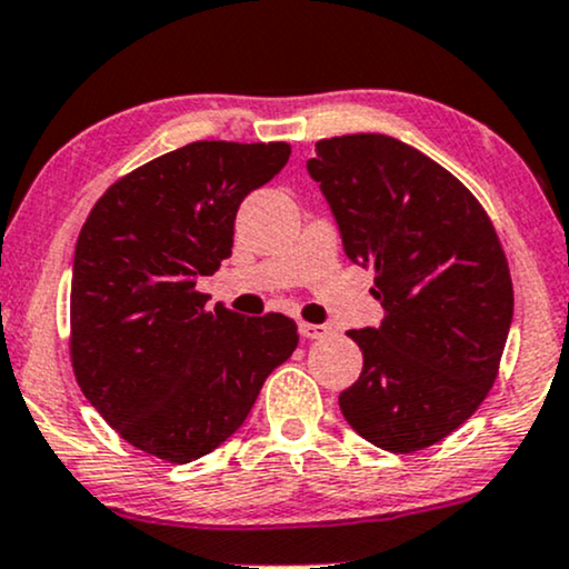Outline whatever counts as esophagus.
<instances>
[{
    "mask_svg": "<svg viewBox=\"0 0 569 569\" xmlns=\"http://www.w3.org/2000/svg\"><path fill=\"white\" fill-rule=\"evenodd\" d=\"M327 332H330V327H327V325L300 322V336H303L306 340H319V338H325Z\"/></svg>",
    "mask_w": 569,
    "mask_h": 569,
    "instance_id": "34e87169",
    "label": "esophagus"
}]
</instances>
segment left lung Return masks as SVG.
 <instances>
[{"instance_id": "left-lung-1", "label": "left lung", "mask_w": 569, "mask_h": 569, "mask_svg": "<svg viewBox=\"0 0 569 569\" xmlns=\"http://www.w3.org/2000/svg\"><path fill=\"white\" fill-rule=\"evenodd\" d=\"M353 263L376 269L383 322L351 330L362 376L338 397L359 437L416 452L473 416L513 317L503 247L456 176L380 132L327 138L306 162Z\"/></svg>"}]
</instances>
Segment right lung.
<instances>
[{"label": "right lung", "mask_w": 569, "mask_h": 569, "mask_svg": "<svg viewBox=\"0 0 569 569\" xmlns=\"http://www.w3.org/2000/svg\"><path fill=\"white\" fill-rule=\"evenodd\" d=\"M287 143L197 140L98 199L71 273V365L100 418L138 450L191 463L250 416L298 346L284 313L239 317L197 292L231 256L242 199L277 176Z\"/></svg>", "instance_id": "right-lung-1"}]
</instances>
